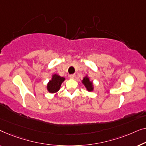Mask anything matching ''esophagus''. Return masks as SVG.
I'll list each match as a JSON object with an SVG mask.
<instances>
[{"label": "esophagus", "instance_id": "obj_1", "mask_svg": "<svg viewBox=\"0 0 146 146\" xmlns=\"http://www.w3.org/2000/svg\"><path fill=\"white\" fill-rule=\"evenodd\" d=\"M76 77L75 74H71V75H69V77H70V79H75Z\"/></svg>", "mask_w": 146, "mask_h": 146}]
</instances>
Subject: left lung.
<instances>
[{
    "mask_svg": "<svg viewBox=\"0 0 146 146\" xmlns=\"http://www.w3.org/2000/svg\"><path fill=\"white\" fill-rule=\"evenodd\" d=\"M83 83L85 85V87L87 88V89L88 91H93V83L92 82H91L89 81V79L88 77H84V79L83 80Z\"/></svg>",
    "mask_w": 146,
    "mask_h": 146,
    "instance_id": "1",
    "label": "left lung"
}]
</instances>
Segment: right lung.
<instances>
[{"instance_id": "right-lung-1", "label": "right lung", "mask_w": 146, "mask_h": 146, "mask_svg": "<svg viewBox=\"0 0 146 146\" xmlns=\"http://www.w3.org/2000/svg\"><path fill=\"white\" fill-rule=\"evenodd\" d=\"M65 80L64 77H61L57 75H53L52 79L48 84V90L51 93H55L60 89L61 83Z\"/></svg>"}]
</instances>
